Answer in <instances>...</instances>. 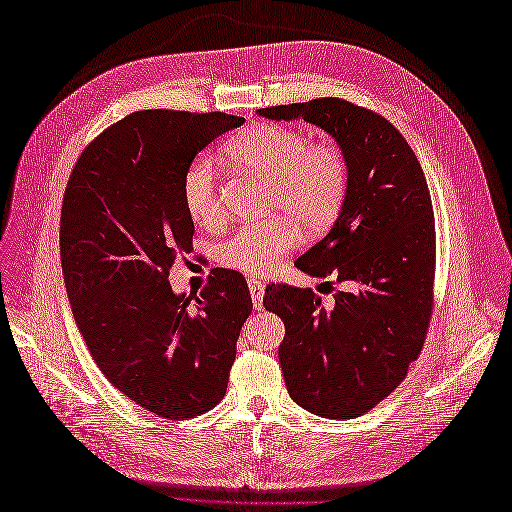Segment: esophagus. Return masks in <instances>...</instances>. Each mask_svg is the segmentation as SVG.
<instances>
[{"label":"esophagus","instance_id":"1","mask_svg":"<svg viewBox=\"0 0 512 512\" xmlns=\"http://www.w3.org/2000/svg\"><path fill=\"white\" fill-rule=\"evenodd\" d=\"M250 294H252V303L256 309H262V297H265V284L258 280H250Z\"/></svg>","mask_w":512,"mask_h":512}]
</instances>
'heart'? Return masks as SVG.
Instances as JSON below:
<instances>
[{
  "label": "heart",
  "instance_id": "obj_1",
  "mask_svg": "<svg viewBox=\"0 0 512 512\" xmlns=\"http://www.w3.org/2000/svg\"><path fill=\"white\" fill-rule=\"evenodd\" d=\"M222 153L235 168L265 179V211L282 213L239 228L215 247V260L226 269L271 271L297 243V226L309 235L327 230L344 207L348 162L333 141H309L305 132L282 123H254L226 141ZM179 192L194 224H222L218 175L209 160L188 164Z\"/></svg>",
  "mask_w": 512,
  "mask_h": 512
}]
</instances>
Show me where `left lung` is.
<instances>
[{"instance_id":"1","label":"left lung","mask_w":512,"mask_h":512,"mask_svg":"<svg viewBox=\"0 0 512 512\" xmlns=\"http://www.w3.org/2000/svg\"><path fill=\"white\" fill-rule=\"evenodd\" d=\"M258 115L316 123L346 156L339 218L294 267L352 288L322 305L312 288L269 284L262 305L284 320L280 363L290 397L324 418L361 416L404 382L427 337L436 280L427 179L389 119L344 98L267 106Z\"/></svg>"}]
</instances>
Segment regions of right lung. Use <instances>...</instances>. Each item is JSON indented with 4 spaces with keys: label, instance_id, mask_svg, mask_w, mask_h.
<instances>
[{
    "label": "right lung",
    "instance_id": "right-lung-1",
    "mask_svg": "<svg viewBox=\"0 0 512 512\" xmlns=\"http://www.w3.org/2000/svg\"><path fill=\"white\" fill-rule=\"evenodd\" d=\"M243 121L220 111H136L83 149L61 205V267L91 356L117 391L170 421L220 404L252 314L237 271L213 269L198 297L168 282L194 237L183 170Z\"/></svg>",
    "mask_w": 512,
    "mask_h": 512
}]
</instances>
